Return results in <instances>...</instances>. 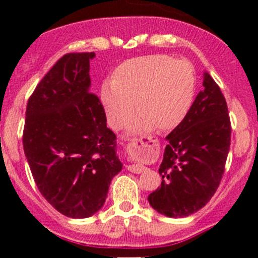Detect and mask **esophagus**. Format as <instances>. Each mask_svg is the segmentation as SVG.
Segmentation results:
<instances>
[{
  "label": "esophagus",
  "mask_w": 258,
  "mask_h": 258,
  "mask_svg": "<svg viewBox=\"0 0 258 258\" xmlns=\"http://www.w3.org/2000/svg\"><path fill=\"white\" fill-rule=\"evenodd\" d=\"M150 141L151 139H148V141H145L142 139H135L131 144L127 146V150L134 151L135 153H142L145 151V148L148 146V142ZM127 168H128V171H131L134 173H141L146 171V167L144 165H130Z\"/></svg>",
  "instance_id": "34e87169"
}]
</instances>
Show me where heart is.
<instances>
[{
  "mask_svg": "<svg viewBox=\"0 0 258 258\" xmlns=\"http://www.w3.org/2000/svg\"><path fill=\"white\" fill-rule=\"evenodd\" d=\"M196 93V74L187 59L167 54L137 57L119 64L101 86L100 98L110 126L122 128L136 110L132 131H171L188 114Z\"/></svg>",
  "mask_w": 258,
  "mask_h": 258,
  "instance_id": "b5f03b06",
  "label": "heart"
}]
</instances>
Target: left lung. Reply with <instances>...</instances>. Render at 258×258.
<instances>
[{"mask_svg": "<svg viewBox=\"0 0 258 258\" xmlns=\"http://www.w3.org/2000/svg\"><path fill=\"white\" fill-rule=\"evenodd\" d=\"M200 91L186 118L166 137L158 172L161 187L148 202L161 215L181 218L201 210L220 186L231 144L227 103L217 83L204 74Z\"/></svg>", "mask_w": 258, "mask_h": 258, "instance_id": "obj_1", "label": "left lung"}]
</instances>
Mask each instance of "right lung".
Segmentation results:
<instances>
[{"label": "right lung", "mask_w": 258, "mask_h": 258, "mask_svg": "<svg viewBox=\"0 0 258 258\" xmlns=\"http://www.w3.org/2000/svg\"><path fill=\"white\" fill-rule=\"evenodd\" d=\"M95 52L67 53L28 100L23 150L38 189L58 212L86 218L102 209L122 163L100 98L90 92Z\"/></svg>", "instance_id": "obj_1"}]
</instances>
